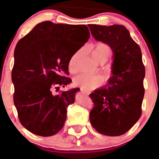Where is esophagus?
<instances>
[{
	"label": "esophagus",
	"instance_id": "esophagus-1",
	"mask_svg": "<svg viewBox=\"0 0 159 159\" xmlns=\"http://www.w3.org/2000/svg\"><path fill=\"white\" fill-rule=\"evenodd\" d=\"M81 92L82 93H83V94H86V92H84V91L83 89H81Z\"/></svg>",
	"mask_w": 159,
	"mask_h": 159
}]
</instances>
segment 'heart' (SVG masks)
<instances>
[{
  "label": "heart",
  "instance_id": "b5f03b06",
  "mask_svg": "<svg viewBox=\"0 0 159 159\" xmlns=\"http://www.w3.org/2000/svg\"><path fill=\"white\" fill-rule=\"evenodd\" d=\"M112 54V50L107 43H97L92 50V56L93 59L97 62L106 61ZM76 58V55H74L70 59L69 62L70 70H74V63ZM104 83L102 77L98 75H89L82 73L76 76L73 79L74 85L81 88L84 91H91L94 89Z\"/></svg>",
  "mask_w": 159,
  "mask_h": 159
}]
</instances>
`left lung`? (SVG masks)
<instances>
[{
	"label": "left lung",
	"mask_w": 159,
	"mask_h": 159,
	"mask_svg": "<svg viewBox=\"0 0 159 159\" xmlns=\"http://www.w3.org/2000/svg\"><path fill=\"white\" fill-rule=\"evenodd\" d=\"M88 26L95 40L107 43L113 52L112 76L104 87L89 95L94 104L90 122L102 134L119 136L142 115L145 69L141 50L124 25Z\"/></svg>",
	"instance_id": "8db88e82"
}]
</instances>
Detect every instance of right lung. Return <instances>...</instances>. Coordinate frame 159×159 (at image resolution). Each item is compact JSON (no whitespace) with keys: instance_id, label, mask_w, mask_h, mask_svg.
<instances>
[{"instance_id":"obj_1","label":"right lung","mask_w":159,"mask_h":159,"mask_svg":"<svg viewBox=\"0 0 159 159\" xmlns=\"http://www.w3.org/2000/svg\"><path fill=\"white\" fill-rule=\"evenodd\" d=\"M85 25L55 24L45 21L21 39L14 50L11 80L14 102L21 124L33 134L49 137L60 132L67 107L75 102L78 88L54 94L72 80V57L89 39Z\"/></svg>"}]
</instances>
